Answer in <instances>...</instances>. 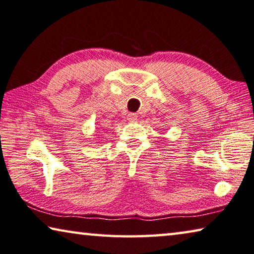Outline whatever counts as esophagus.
<instances>
[{"label": "esophagus", "instance_id": "34e87169", "mask_svg": "<svg viewBox=\"0 0 254 254\" xmlns=\"http://www.w3.org/2000/svg\"><path fill=\"white\" fill-rule=\"evenodd\" d=\"M127 119L129 120L130 123H134V122H136V120H137V115L136 114H132V112H131V114H128Z\"/></svg>", "mask_w": 254, "mask_h": 254}]
</instances>
